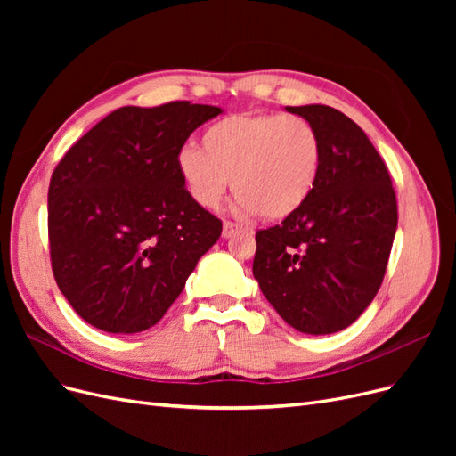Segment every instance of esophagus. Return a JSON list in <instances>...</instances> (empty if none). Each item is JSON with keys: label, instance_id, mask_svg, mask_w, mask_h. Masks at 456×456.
Listing matches in <instances>:
<instances>
[{"label": "esophagus", "instance_id": "34e87169", "mask_svg": "<svg viewBox=\"0 0 456 456\" xmlns=\"http://www.w3.org/2000/svg\"><path fill=\"white\" fill-rule=\"evenodd\" d=\"M238 230H241V226H240V224H236V223H230V220H224V224H223V236H224V238L233 236V233H236Z\"/></svg>", "mask_w": 456, "mask_h": 456}]
</instances>
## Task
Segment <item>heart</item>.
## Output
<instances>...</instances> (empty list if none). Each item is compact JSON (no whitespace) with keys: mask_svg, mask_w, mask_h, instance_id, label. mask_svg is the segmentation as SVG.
Instances as JSON below:
<instances>
[{"mask_svg":"<svg viewBox=\"0 0 456 456\" xmlns=\"http://www.w3.org/2000/svg\"><path fill=\"white\" fill-rule=\"evenodd\" d=\"M201 148L184 146L176 167L190 196L215 209L230 190L240 209L283 220L310 200L323 161L314 123L295 114H232L203 131Z\"/></svg>","mask_w":456,"mask_h":456,"instance_id":"obj_1","label":"heart"}]
</instances>
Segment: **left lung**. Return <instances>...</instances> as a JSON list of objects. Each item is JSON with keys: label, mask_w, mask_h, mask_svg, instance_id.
Instances as JSON below:
<instances>
[{"label": "left lung", "mask_w": 456, "mask_h": 456, "mask_svg": "<svg viewBox=\"0 0 456 456\" xmlns=\"http://www.w3.org/2000/svg\"><path fill=\"white\" fill-rule=\"evenodd\" d=\"M287 112L320 131L322 171L298 213L256 232L253 275L289 325L330 335L379 293L397 228L395 191L384 159L348 116L323 104Z\"/></svg>", "instance_id": "obj_1"}]
</instances>
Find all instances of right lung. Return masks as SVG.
Segmentation results:
<instances>
[{
  "label": "right lung",
  "mask_w": 456,
  "mask_h": 456,
  "mask_svg": "<svg viewBox=\"0 0 456 456\" xmlns=\"http://www.w3.org/2000/svg\"><path fill=\"white\" fill-rule=\"evenodd\" d=\"M223 110L190 101L114 110L66 151L49 183L54 281L93 327L133 335L183 293L223 223L190 196L178 151Z\"/></svg>",
  "instance_id": "obj_1"
}]
</instances>
